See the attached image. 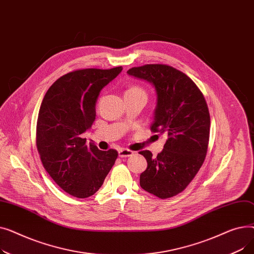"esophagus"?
I'll use <instances>...</instances> for the list:
<instances>
[{"label": "esophagus", "instance_id": "obj_1", "mask_svg": "<svg viewBox=\"0 0 254 254\" xmlns=\"http://www.w3.org/2000/svg\"><path fill=\"white\" fill-rule=\"evenodd\" d=\"M132 154H134V151H131L127 148H123L118 151L119 157H128V156H131Z\"/></svg>", "mask_w": 254, "mask_h": 254}]
</instances>
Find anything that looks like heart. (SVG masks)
Segmentation results:
<instances>
[{
  "instance_id": "1",
  "label": "heart",
  "mask_w": 254,
  "mask_h": 254,
  "mask_svg": "<svg viewBox=\"0 0 254 254\" xmlns=\"http://www.w3.org/2000/svg\"><path fill=\"white\" fill-rule=\"evenodd\" d=\"M127 92H134V93H140V95H143V96H145L146 97V95H145V91L141 88V87H139V86H132V87H130Z\"/></svg>"
}]
</instances>
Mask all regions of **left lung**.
Returning a JSON list of instances; mask_svg holds the SVG:
<instances>
[{
	"label": "left lung",
	"mask_w": 254,
	"mask_h": 254,
	"mask_svg": "<svg viewBox=\"0 0 254 254\" xmlns=\"http://www.w3.org/2000/svg\"><path fill=\"white\" fill-rule=\"evenodd\" d=\"M149 82L156 93L151 130L167 141L156 156L142 154L147 169L140 175L141 188L161 198L184 190L202 167L209 143L210 115L203 93L184 73L167 64H145L127 71Z\"/></svg>",
	"instance_id": "obj_1"
}]
</instances>
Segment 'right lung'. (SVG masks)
<instances>
[{"label": "right lung", "mask_w": 254, "mask_h": 254, "mask_svg": "<svg viewBox=\"0 0 254 254\" xmlns=\"http://www.w3.org/2000/svg\"><path fill=\"white\" fill-rule=\"evenodd\" d=\"M83 69L59 78L47 90L37 122V148L49 176L73 196L95 194L113 167L117 151L86 144L82 134L96 119L101 90L122 72Z\"/></svg>", "instance_id": "1"}]
</instances>
